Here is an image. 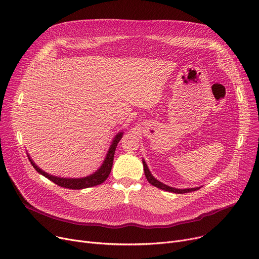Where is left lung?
Wrapping results in <instances>:
<instances>
[{
	"mask_svg": "<svg viewBox=\"0 0 259 259\" xmlns=\"http://www.w3.org/2000/svg\"><path fill=\"white\" fill-rule=\"evenodd\" d=\"M144 162V170H145V175H146V178L147 180L149 181V183H151L152 185L156 186L160 189H163V191H166V192H170V193H175V194H186V193H191V192H195L197 191V189H199V187H196V188H186V189H178V188H174V187H170V186H167L161 182H159L158 180L155 179L151 173L150 170L146 164L145 161Z\"/></svg>",
	"mask_w": 259,
	"mask_h": 259,
	"instance_id": "left-lung-1",
	"label": "left lung"
}]
</instances>
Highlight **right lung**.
<instances>
[{
	"instance_id": "right-lung-1",
	"label": "right lung",
	"mask_w": 259,
	"mask_h": 259,
	"mask_svg": "<svg viewBox=\"0 0 259 259\" xmlns=\"http://www.w3.org/2000/svg\"><path fill=\"white\" fill-rule=\"evenodd\" d=\"M122 135H123V133L120 132L115 136V139L113 140V143H112V145H111V147L108 151L107 156H106L104 162H103L102 166L96 171L95 174L85 177V178H80V179H66L65 178L64 179V178H58V177L51 176L48 173H46V171L41 170L30 158L29 159H30V162L33 165V167L35 168L39 174H41L42 176L50 179L51 181H53L54 183H56L57 185H59L61 187L70 188V189H82V188H86V187L96 186V185H99V184L103 183L108 178L110 171H111L112 163H113L114 152H115V149H116V146H117L118 142L120 141V139H122Z\"/></svg>"
}]
</instances>
